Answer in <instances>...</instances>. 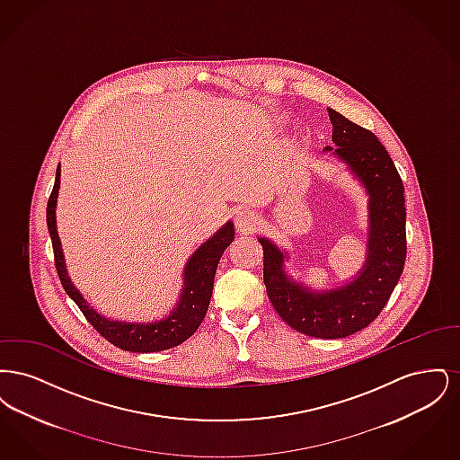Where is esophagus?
<instances>
[{"label":"esophagus","instance_id":"34e87169","mask_svg":"<svg viewBox=\"0 0 460 460\" xmlns=\"http://www.w3.org/2000/svg\"><path fill=\"white\" fill-rule=\"evenodd\" d=\"M259 222H261L259 216L253 210H250V208H241V210L236 212V217H234L236 229L240 233H252V231H255Z\"/></svg>","mask_w":460,"mask_h":460}]
</instances>
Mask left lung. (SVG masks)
Wrapping results in <instances>:
<instances>
[{"instance_id": "left-lung-1", "label": "left lung", "mask_w": 460, "mask_h": 460, "mask_svg": "<svg viewBox=\"0 0 460 460\" xmlns=\"http://www.w3.org/2000/svg\"><path fill=\"white\" fill-rule=\"evenodd\" d=\"M334 155L341 158L369 195L367 259L349 285L312 291L285 274V253L267 238L263 285L288 326L314 338L336 340L367 328L381 314L398 283L407 255L403 184L386 148L369 129L328 109ZM326 150H332L326 146Z\"/></svg>"}]
</instances>
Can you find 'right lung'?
Masks as SVG:
<instances>
[{"instance_id": "right-lung-1", "label": "right lung", "mask_w": 460, "mask_h": 460, "mask_svg": "<svg viewBox=\"0 0 460 460\" xmlns=\"http://www.w3.org/2000/svg\"><path fill=\"white\" fill-rule=\"evenodd\" d=\"M60 188V165L57 167L55 186L48 199L46 207V224L51 236L53 253H55V267L58 278L66 295L77 304L89 324L96 329L111 345L122 350L136 351V353H150V351L169 350L172 347L186 341L201 324L207 308L210 305L214 278L219 265L224 250L234 240V226L227 222L219 231L205 241L184 267V286L177 305L169 315L155 323H122L111 321L98 314L94 308L88 305L79 289L70 281L66 274V261L62 253V244L57 233V198Z\"/></svg>"}]
</instances>
